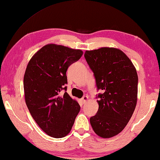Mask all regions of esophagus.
<instances>
[{"mask_svg": "<svg viewBox=\"0 0 160 160\" xmlns=\"http://www.w3.org/2000/svg\"><path fill=\"white\" fill-rule=\"evenodd\" d=\"M88 100V96H84V97H82V99H81V102H82L83 103H86Z\"/></svg>", "mask_w": 160, "mask_h": 160, "instance_id": "obj_1", "label": "esophagus"}]
</instances>
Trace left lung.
I'll use <instances>...</instances> for the list:
<instances>
[{
  "mask_svg": "<svg viewBox=\"0 0 160 160\" xmlns=\"http://www.w3.org/2000/svg\"><path fill=\"white\" fill-rule=\"evenodd\" d=\"M84 57L94 72L98 90L99 109L90 124L102 138L118 135L125 128L138 101V77L126 54L115 48L86 50Z\"/></svg>",
  "mask_w": 160,
  "mask_h": 160,
  "instance_id": "left-lung-1",
  "label": "left lung"
}]
</instances>
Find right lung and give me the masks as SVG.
<instances>
[{"mask_svg": "<svg viewBox=\"0 0 160 160\" xmlns=\"http://www.w3.org/2000/svg\"><path fill=\"white\" fill-rule=\"evenodd\" d=\"M83 55L81 50L48 44L31 58L25 70L23 87L29 111L49 136L62 138L70 132L80 106L66 92L68 67Z\"/></svg>", "mask_w": 160, "mask_h": 160, "instance_id": "obj_1", "label": "right lung"}]
</instances>
